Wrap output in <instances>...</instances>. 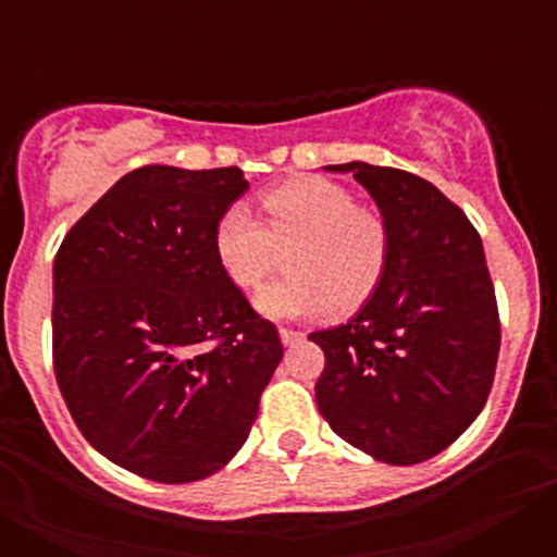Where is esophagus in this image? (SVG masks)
I'll return each instance as SVG.
<instances>
[{
  "label": "esophagus",
  "instance_id": "obj_1",
  "mask_svg": "<svg viewBox=\"0 0 557 557\" xmlns=\"http://www.w3.org/2000/svg\"><path fill=\"white\" fill-rule=\"evenodd\" d=\"M278 337H282L284 346H295V343H301L304 334L295 332V329H278Z\"/></svg>",
  "mask_w": 557,
  "mask_h": 557
}]
</instances>
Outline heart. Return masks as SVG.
Wrapping results in <instances>:
<instances>
[{
  "label": "heart",
  "instance_id": "obj_1",
  "mask_svg": "<svg viewBox=\"0 0 557 557\" xmlns=\"http://www.w3.org/2000/svg\"><path fill=\"white\" fill-rule=\"evenodd\" d=\"M268 228L245 203H234L214 225V253L239 289H253L287 248V275L256 295V309L273 321L309 318L329 309L348 314L379 287L391 256V231L379 211L354 206L351 191L307 175L264 191Z\"/></svg>",
  "mask_w": 557,
  "mask_h": 557
}]
</instances>
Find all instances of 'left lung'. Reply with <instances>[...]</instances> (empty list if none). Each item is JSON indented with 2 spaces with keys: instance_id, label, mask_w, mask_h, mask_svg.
<instances>
[{
  "instance_id": "obj_1",
  "label": "left lung",
  "mask_w": 557,
  "mask_h": 557,
  "mask_svg": "<svg viewBox=\"0 0 557 557\" xmlns=\"http://www.w3.org/2000/svg\"><path fill=\"white\" fill-rule=\"evenodd\" d=\"M351 172L391 231L379 287L343 326L312 332L326 354L314 398L343 441L391 466L451 446L488 401L499 312L469 218L412 172L366 161Z\"/></svg>"
}]
</instances>
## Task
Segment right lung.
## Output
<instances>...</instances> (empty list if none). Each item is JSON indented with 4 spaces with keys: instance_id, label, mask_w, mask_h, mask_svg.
Segmentation results:
<instances>
[{
    "instance_id": "add662e5",
    "label": "right lung",
    "mask_w": 557,
    "mask_h": 557,
    "mask_svg": "<svg viewBox=\"0 0 557 557\" xmlns=\"http://www.w3.org/2000/svg\"><path fill=\"white\" fill-rule=\"evenodd\" d=\"M243 170L139 166L77 220L52 264V362L77 430L152 482L206 480L248 441L284 357L214 253Z\"/></svg>"
}]
</instances>
